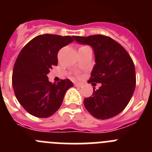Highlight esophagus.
<instances>
[{"mask_svg":"<svg viewBox=\"0 0 152 152\" xmlns=\"http://www.w3.org/2000/svg\"><path fill=\"white\" fill-rule=\"evenodd\" d=\"M83 85H84V84H83L82 83H78V82L75 83V87H77V88H81V87H83Z\"/></svg>","mask_w":152,"mask_h":152,"instance_id":"34e87169","label":"esophagus"}]
</instances>
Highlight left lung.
I'll return each instance as SVG.
<instances>
[{
  "mask_svg": "<svg viewBox=\"0 0 152 152\" xmlns=\"http://www.w3.org/2000/svg\"><path fill=\"white\" fill-rule=\"evenodd\" d=\"M73 38L77 43L92 47L95 64L88 83L101 84L96 91L94 88L92 96L84 98V107L96 119L116 116L128 105L135 88V65L131 57L120 44L108 36Z\"/></svg>",
  "mask_w": 152,
  "mask_h": 152,
  "instance_id": "1",
  "label": "left lung"
}]
</instances>
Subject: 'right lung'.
<instances>
[{
    "label": "right lung",
    "mask_w": 152,
    "mask_h": 152,
    "mask_svg": "<svg viewBox=\"0 0 152 152\" xmlns=\"http://www.w3.org/2000/svg\"><path fill=\"white\" fill-rule=\"evenodd\" d=\"M74 41L72 36L43 34L23 48L14 64L12 85L19 103L29 114L51 116L60 108L73 83L69 79L52 84L47 75L58 64V52Z\"/></svg>",
    "instance_id": "add662e5"
}]
</instances>
